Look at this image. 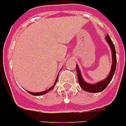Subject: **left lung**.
Listing matches in <instances>:
<instances>
[{"label": "left lung", "instance_id": "left-lung-1", "mask_svg": "<svg viewBox=\"0 0 126 126\" xmlns=\"http://www.w3.org/2000/svg\"><path fill=\"white\" fill-rule=\"evenodd\" d=\"M105 39L108 42V44H110L111 49L112 52V58H113V62H112L111 69V72H110L109 76L107 77V79L103 81H101L100 82H98L95 84H88L87 82H85L83 80L80 72V70L79 67L77 65V76H78V81L79 83L80 86L82 88V89L84 90L85 91L89 93H100L103 91V90L107 87V85L109 84L112 78L113 77V74L115 71V68H116V63H117V58H116V52H115V46L113 45V43L111 41V39L109 36V35L107 34L106 35Z\"/></svg>", "mask_w": 126, "mask_h": 126}]
</instances>
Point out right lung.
<instances>
[{"label":"right lung","instance_id":"obj_1","mask_svg":"<svg viewBox=\"0 0 126 126\" xmlns=\"http://www.w3.org/2000/svg\"><path fill=\"white\" fill-rule=\"evenodd\" d=\"M58 77H57L56 79V82H55V84L52 86L51 88H49V89H47V91H44V92H41V93H32V92H29V91H27V92H29V93H30L31 94H32V95H34V96H39V95H42V94H45L46 93L49 92V91H51V90L54 88V87L55 86V84H56V83L57 82V80H58Z\"/></svg>","mask_w":126,"mask_h":126}]
</instances>
